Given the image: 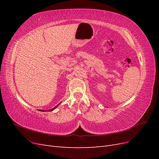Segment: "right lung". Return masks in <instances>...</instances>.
<instances>
[{
	"label": "right lung",
	"instance_id": "add662e5",
	"mask_svg": "<svg viewBox=\"0 0 159 159\" xmlns=\"http://www.w3.org/2000/svg\"><path fill=\"white\" fill-rule=\"evenodd\" d=\"M57 106H58V105H56V107H54V108H53V109H52V110H50V111H52V110H54V109H56V107H57Z\"/></svg>",
	"mask_w": 159,
	"mask_h": 159
}]
</instances>
